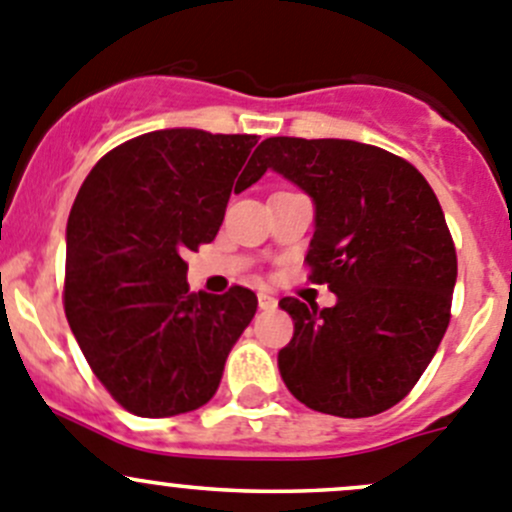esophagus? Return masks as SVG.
Masks as SVG:
<instances>
[{"mask_svg": "<svg viewBox=\"0 0 512 512\" xmlns=\"http://www.w3.org/2000/svg\"><path fill=\"white\" fill-rule=\"evenodd\" d=\"M258 306H261L263 311H268V308H276V296L268 291H258Z\"/></svg>", "mask_w": 512, "mask_h": 512, "instance_id": "34e87169", "label": "esophagus"}]
</instances>
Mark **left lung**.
Instances as JSON below:
<instances>
[{
	"instance_id": "left-lung-1",
	"label": "left lung",
	"mask_w": 512,
	"mask_h": 512,
	"mask_svg": "<svg viewBox=\"0 0 512 512\" xmlns=\"http://www.w3.org/2000/svg\"><path fill=\"white\" fill-rule=\"evenodd\" d=\"M251 169H273L313 201L306 261L336 306L281 298L293 338L278 351L288 391L318 413L368 418L411 393L450 321L458 258L421 171L351 139L271 136Z\"/></svg>"
}]
</instances>
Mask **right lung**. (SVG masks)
<instances>
[{"label":"right lung","instance_id":"right-lung-1","mask_svg":"<svg viewBox=\"0 0 512 512\" xmlns=\"http://www.w3.org/2000/svg\"><path fill=\"white\" fill-rule=\"evenodd\" d=\"M251 134L161 129L111 149L89 171L67 224L64 311L94 376L141 418L214 398L254 318L244 286L191 293L184 256L219 234L231 191L263 171Z\"/></svg>","mask_w":512,"mask_h":512}]
</instances>
